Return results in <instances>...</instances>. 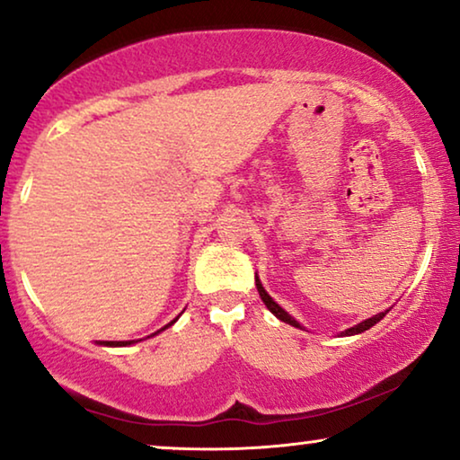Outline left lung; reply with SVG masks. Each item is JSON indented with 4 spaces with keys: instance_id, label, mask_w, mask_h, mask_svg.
Segmentation results:
<instances>
[{
    "instance_id": "left-lung-1",
    "label": "left lung",
    "mask_w": 460,
    "mask_h": 460,
    "mask_svg": "<svg viewBox=\"0 0 460 460\" xmlns=\"http://www.w3.org/2000/svg\"><path fill=\"white\" fill-rule=\"evenodd\" d=\"M256 288H258V294H261V297H262V302L267 304V308L277 316V319L283 321V323H288V325H294V327H297V329H302L300 323H297L292 314L286 313V310H283V308L279 306V304H277V302L273 300V297H270V296L267 294V289L262 288V283H261V279H258V277H256ZM384 316H385V313L373 314L371 319L362 321V323H358V325H354V327H350V329H346V332H341V335H357V333L367 332V329H371V327L375 325V323H379L381 319H384Z\"/></svg>"
}]
</instances>
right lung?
<instances>
[{"label":"right lung","mask_w":460,"mask_h":460,"mask_svg":"<svg viewBox=\"0 0 460 460\" xmlns=\"http://www.w3.org/2000/svg\"><path fill=\"white\" fill-rule=\"evenodd\" d=\"M174 321H177V319H174ZM174 321L168 323V325H172ZM168 325H166V327H168ZM166 327H164V329H166ZM160 332H163V329H160ZM135 341H137V340H128V341H100V344H102V346H128V344H135Z\"/></svg>","instance_id":"add662e5"}]
</instances>
